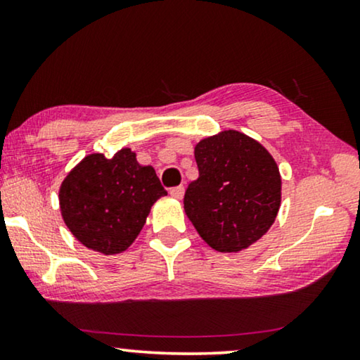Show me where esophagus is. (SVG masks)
<instances>
[{"instance_id": "obj_1", "label": "esophagus", "mask_w": 360, "mask_h": 360, "mask_svg": "<svg viewBox=\"0 0 360 360\" xmlns=\"http://www.w3.org/2000/svg\"><path fill=\"white\" fill-rule=\"evenodd\" d=\"M184 193H185V188L184 186H174V188H170V195L174 196V198H176V200H181L184 198Z\"/></svg>"}]
</instances>
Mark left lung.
<instances>
[{
	"label": "left lung",
	"instance_id": "8db88e82",
	"mask_svg": "<svg viewBox=\"0 0 360 360\" xmlns=\"http://www.w3.org/2000/svg\"><path fill=\"white\" fill-rule=\"evenodd\" d=\"M200 176L184 198L201 239L218 252H239L262 238L282 203V176L270 152L228 129L195 146Z\"/></svg>",
	"mask_w": 360,
	"mask_h": 360
}]
</instances>
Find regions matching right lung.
I'll return each mask as SVG.
<instances>
[{
	"label": "right lung",
	"instance_id": "add662e5",
	"mask_svg": "<svg viewBox=\"0 0 360 360\" xmlns=\"http://www.w3.org/2000/svg\"><path fill=\"white\" fill-rule=\"evenodd\" d=\"M165 195L154 167L141 165L124 147L111 159L90 154L78 162L63 179L58 201L67 228L85 248L115 255L134 243L152 205Z\"/></svg>",
	"mask_w": 360,
	"mask_h": 360
}]
</instances>
